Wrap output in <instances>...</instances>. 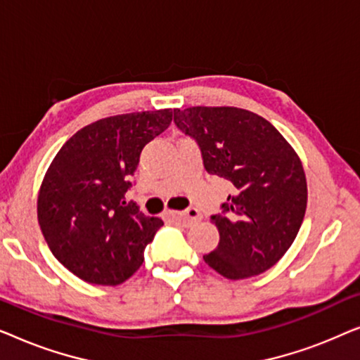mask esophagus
<instances>
[{
  "label": "esophagus",
  "instance_id": "34e87169",
  "mask_svg": "<svg viewBox=\"0 0 360 360\" xmlns=\"http://www.w3.org/2000/svg\"><path fill=\"white\" fill-rule=\"evenodd\" d=\"M169 218H172L174 221H179V223H184V224H193L200 219V214L196 210L188 208L186 211H170Z\"/></svg>",
  "mask_w": 360,
  "mask_h": 360
}]
</instances>
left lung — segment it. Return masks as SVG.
<instances>
[{
    "label": "left lung",
    "instance_id": "left-lung-1",
    "mask_svg": "<svg viewBox=\"0 0 360 360\" xmlns=\"http://www.w3.org/2000/svg\"><path fill=\"white\" fill-rule=\"evenodd\" d=\"M174 122L196 141L206 172L233 186L211 216L219 244L205 262L231 280L269 270L293 244L307 211L297 152L267 120L240 108L174 110Z\"/></svg>",
    "mask_w": 360,
    "mask_h": 360
}]
</instances>
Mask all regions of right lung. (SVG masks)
Instances as JSON below:
<instances>
[{
  "label": "right lung",
  "mask_w": 360,
  "mask_h": 360,
  "mask_svg": "<svg viewBox=\"0 0 360 360\" xmlns=\"http://www.w3.org/2000/svg\"><path fill=\"white\" fill-rule=\"evenodd\" d=\"M172 110L105 117L73 134L41 185L37 219L52 254L78 278L120 285L144 262L162 219L127 201L147 142L170 126Z\"/></svg>",
  "instance_id": "1"
}]
</instances>
